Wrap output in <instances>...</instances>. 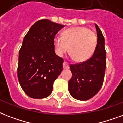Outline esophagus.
I'll return each instance as SVG.
<instances>
[{
    "instance_id": "esophagus-1",
    "label": "esophagus",
    "mask_w": 123,
    "mask_h": 123,
    "mask_svg": "<svg viewBox=\"0 0 123 123\" xmlns=\"http://www.w3.org/2000/svg\"><path fill=\"white\" fill-rule=\"evenodd\" d=\"M63 67L64 69H69V63L66 61H64L63 63Z\"/></svg>"
}]
</instances>
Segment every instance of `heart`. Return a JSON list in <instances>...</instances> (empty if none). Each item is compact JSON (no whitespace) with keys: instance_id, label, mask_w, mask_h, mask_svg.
<instances>
[{"instance_id":"1","label":"heart","mask_w":123,"mask_h":123,"mask_svg":"<svg viewBox=\"0 0 123 123\" xmlns=\"http://www.w3.org/2000/svg\"><path fill=\"white\" fill-rule=\"evenodd\" d=\"M97 44V36L94 31L87 27H74L65 30L62 35L56 34L54 44L59 55L69 50L77 61L82 62L89 59L93 54Z\"/></svg>"}]
</instances>
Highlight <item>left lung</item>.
<instances>
[{"label":"left lung","mask_w":123,"mask_h":123,"mask_svg":"<svg viewBox=\"0 0 123 123\" xmlns=\"http://www.w3.org/2000/svg\"><path fill=\"white\" fill-rule=\"evenodd\" d=\"M95 26L98 41L92 56L87 61L69 66L72 77L68 82V90L72 97L81 101L96 95L104 80L107 65L105 39L99 27L96 24Z\"/></svg>","instance_id":"8db88e82"}]
</instances>
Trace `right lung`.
I'll return each mask as SVG.
<instances>
[{
	"mask_svg": "<svg viewBox=\"0 0 123 123\" xmlns=\"http://www.w3.org/2000/svg\"><path fill=\"white\" fill-rule=\"evenodd\" d=\"M64 27L43 19L36 22L24 37L17 73L22 89L32 98L50 95L54 81L63 69L64 59L55 52L54 37Z\"/></svg>",
	"mask_w": 123,
	"mask_h": 123,
	"instance_id": "1",
	"label": "right lung"
}]
</instances>
